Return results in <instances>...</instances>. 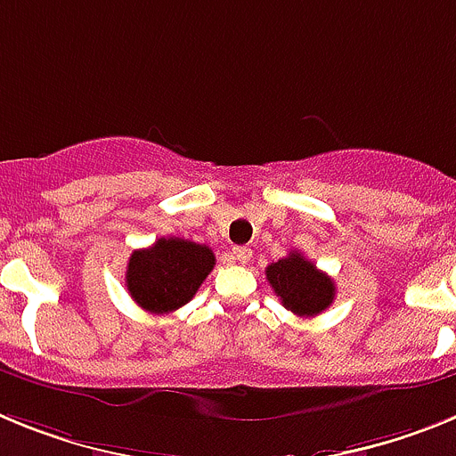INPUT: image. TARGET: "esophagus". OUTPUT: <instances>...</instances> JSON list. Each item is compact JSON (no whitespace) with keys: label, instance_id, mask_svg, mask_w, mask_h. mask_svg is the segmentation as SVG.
<instances>
[{"label":"esophagus","instance_id":"1","mask_svg":"<svg viewBox=\"0 0 456 456\" xmlns=\"http://www.w3.org/2000/svg\"><path fill=\"white\" fill-rule=\"evenodd\" d=\"M251 257H253L251 248H247V247H235V248H232V260H235V263L248 265V263H251Z\"/></svg>","mask_w":456,"mask_h":456}]
</instances>
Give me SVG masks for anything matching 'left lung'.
Instances as JSON below:
<instances>
[{"instance_id":"8db88e82","label":"left lung","mask_w":456,"mask_h":456,"mask_svg":"<svg viewBox=\"0 0 456 456\" xmlns=\"http://www.w3.org/2000/svg\"><path fill=\"white\" fill-rule=\"evenodd\" d=\"M265 273L281 304L292 310L294 315H320L322 310L333 304L336 283L299 251H289L278 263L269 265Z\"/></svg>"}]
</instances>
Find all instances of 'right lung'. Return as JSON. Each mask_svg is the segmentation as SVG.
<instances>
[{"label": "right lung", "instance_id": "obj_1", "mask_svg": "<svg viewBox=\"0 0 456 456\" xmlns=\"http://www.w3.org/2000/svg\"><path fill=\"white\" fill-rule=\"evenodd\" d=\"M212 269L215 253L209 247L180 237H159L152 247L132 253L125 285L141 308L164 315L189 304Z\"/></svg>", "mask_w": 456, "mask_h": 456}]
</instances>
